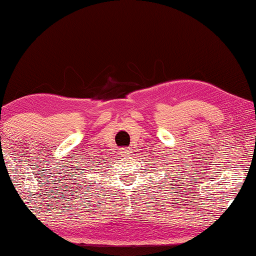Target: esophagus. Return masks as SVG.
<instances>
[{
  "mask_svg": "<svg viewBox=\"0 0 256 256\" xmlns=\"http://www.w3.org/2000/svg\"><path fill=\"white\" fill-rule=\"evenodd\" d=\"M120 154L122 156H127V155H129V154H130V152H129V150H127L126 148H122L120 150Z\"/></svg>",
  "mask_w": 256,
  "mask_h": 256,
  "instance_id": "1",
  "label": "esophagus"
}]
</instances>
